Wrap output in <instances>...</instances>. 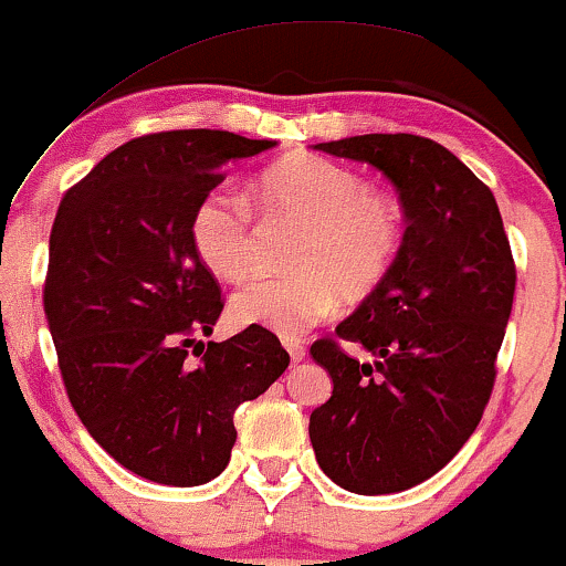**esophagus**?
<instances>
[{
	"label": "esophagus",
	"mask_w": 566,
	"mask_h": 566,
	"mask_svg": "<svg viewBox=\"0 0 566 566\" xmlns=\"http://www.w3.org/2000/svg\"><path fill=\"white\" fill-rule=\"evenodd\" d=\"M283 347H285V352H289L291 360H294V363L304 360V355H307V347H304L302 338H285Z\"/></svg>",
	"instance_id": "1"
}]
</instances>
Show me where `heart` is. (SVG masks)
I'll list each match as a JSON object with an SVG mask.
<instances>
[{"label":"heart","mask_w":566,"mask_h":566,"mask_svg":"<svg viewBox=\"0 0 566 566\" xmlns=\"http://www.w3.org/2000/svg\"><path fill=\"white\" fill-rule=\"evenodd\" d=\"M259 214L294 222L291 272L256 277L230 298L232 323L296 338L331 317L342 302L374 296L397 268L405 243L402 209L387 192L365 188L347 166L315 153H291L251 185ZM190 245L222 281H243L256 262V230L241 198L206 192L188 222Z\"/></svg>","instance_id":"heart-1"}]
</instances>
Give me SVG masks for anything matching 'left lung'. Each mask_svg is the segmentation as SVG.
<instances>
[{"mask_svg":"<svg viewBox=\"0 0 566 566\" xmlns=\"http://www.w3.org/2000/svg\"><path fill=\"white\" fill-rule=\"evenodd\" d=\"M315 150L384 171L408 217L389 281L310 352L334 395L310 416L317 463L338 488L387 495L434 476L480 427L516 291L495 196L448 148L360 135ZM342 340L360 343L357 361Z\"/></svg>","mask_w":566,"mask_h":566,"instance_id":"8db88e82","label":"left lung"}]
</instances>
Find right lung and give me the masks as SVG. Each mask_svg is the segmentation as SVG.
I'll return each instance as SVG.
<instances>
[{
    "instance_id": "add662e5",
    "label": "right lung",
    "mask_w": 566,
    "mask_h": 566,
    "mask_svg": "<svg viewBox=\"0 0 566 566\" xmlns=\"http://www.w3.org/2000/svg\"><path fill=\"white\" fill-rule=\"evenodd\" d=\"M272 145L217 129L129 139L65 190L52 222L42 302L65 395L99 448L150 482L196 488L222 474L238 405L291 363L275 334L251 325L198 342L224 296L188 235L222 166Z\"/></svg>"
}]
</instances>
